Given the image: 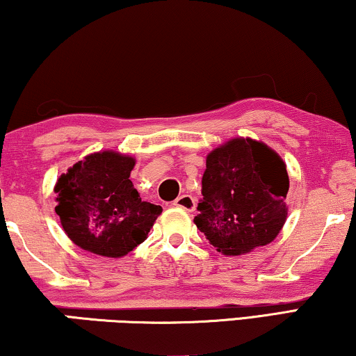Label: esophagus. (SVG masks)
<instances>
[{
	"mask_svg": "<svg viewBox=\"0 0 356 356\" xmlns=\"http://www.w3.org/2000/svg\"><path fill=\"white\" fill-rule=\"evenodd\" d=\"M177 208H182L185 211H193L197 208V200H195L192 195H180V197L174 202Z\"/></svg>",
	"mask_w": 356,
	"mask_h": 356,
	"instance_id": "obj_1",
	"label": "esophagus"
}]
</instances>
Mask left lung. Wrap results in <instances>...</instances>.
Instances as JSON below:
<instances>
[{
    "mask_svg": "<svg viewBox=\"0 0 356 356\" xmlns=\"http://www.w3.org/2000/svg\"><path fill=\"white\" fill-rule=\"evenodd\" d=\"M287 169L279 154L252 138L213 149L202 179L195 224L224 254L271 243L287 218Z\"/></svg>",
    "mask_w": 356,
    "mask_h": 356,
    "instance_id": "left-lung-1",
    "label": "left lung"
}]
</instances>
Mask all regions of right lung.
Wrapping results in <instances>:
<instances>
[{
  "instance_id": "obj_1",
  "label": "right lung",
  "mask_w": 356,
  "mask_h": 356,
  "mask_svg": "<svg viewBox=\"0 0 356 356\" xmlns=\"http://www.w3.org/2000/svg\"><path fill=\"white\" fill-rule=\"evenodd\" d=\"M134 166L135 159L126 154L99 152L58 179L54 209L77 247L119 258L147 238L163 208L142 202L129 179Z\"/></svg>"
}]
</instances>
